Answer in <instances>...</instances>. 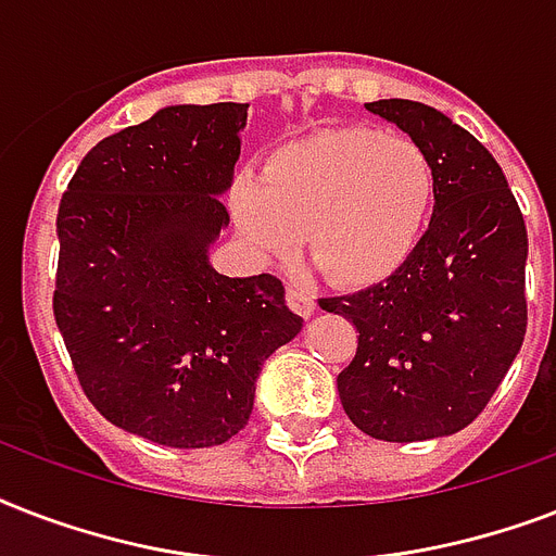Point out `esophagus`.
I'll return each instance as SVG.
<instances>
[{
  "mask_svg": "<svg viewBox=\"0 0 556 556\" xmlns=\"http://www.w3.org/2000/svg\"><path fill=\"white\" fill-rule=\"evenodd\" d=\"M286 300H288V305H291V308L300 314V317H312L314 308H317L312 291H305L303 286H288L286 288Z\"/></svg>",
  "mask_w": 556,
  "mask_h": 556,
  "instance_id": "34e87169",
  "label": "esophagus"
}]
</instances>
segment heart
<instances>
[{
	"label": "heart",
	"instance_id": "heart-1",
	"mask_svg": "<svg viewBox=\"0 0 556 556\" xmlns=\"http://www.w3.org/2000/svg\"><path fill=\"white\" fill-rule=\"evenodd\" d=\"M439 173L421 143L352 126L270 152L260 178L233 190L244 239L286 260L305 233L308 260L338 286H369L404 265L421 242Z\"/></svg>",
	"mask_w": 556,
	"mask_h": 556
}]
</instances>
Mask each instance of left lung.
<instances>
[{
  "label": "left lung",
  "mask_w": 556,
  "mask_h": 556,
  "mask_svg": "<svg viewBox=\"0 0 556 556\" xmlns=\"http://www.w3.org/2000/svg\"><path fill=\"white\" fill-rule=\"evenodd\" d=\"M366 109L430 152L439 192L392 277L320 300L357 329L340 404L371 439H439L482 415L526 340V218L496 159L439 109L397 98Z\"/></svg>",
  "instance_id": "8db88e82"
}]
</instances>
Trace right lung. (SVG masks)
Instances as JSON below:
<instances>
[{
    "label": "right lung",
    "mask_w": 556,
    "mask_h": 556,
    "mask_svg": "<svg viewBox=\"0 0 556 556\" xmlns=\"http://www.w3.org/2000/svg\"><path fill=\"white\" fill-rule=\"evenodd\" d=\"M248 103L167 106L109 135L56 210L54 320L94 409L164 447H216L244 430L256 375L303 317L274 274L207 262L227 227Z\"/></svg>",
    "instance_id": "1"
}]
</instances>
